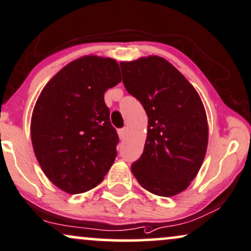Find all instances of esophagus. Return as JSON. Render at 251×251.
<instances>
[{"label":"esophagus","mask_w":251,"mask_h":251,"mask_svg":"<svg viewBox=\"0 0 251 251\" xmlns=\"http://www.w3.org/2000/svg\"><path fill=\"white\" fill-rule=\"evenodd\" d=\"M119 136L121 139H125L126 136V128H123V129H120L119 130Z\"/></svg>","instance_id":"34e87169"}]
</instances>
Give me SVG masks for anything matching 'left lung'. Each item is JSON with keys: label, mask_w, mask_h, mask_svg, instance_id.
<instances>
[{"label": "left lung", "mask_w": 251, "mask_h": 251, "mask_svg": "<svg viewBox=\"0 0 251 251\" xmlns=\"http://www.w3.org/2000/svg\"><path fill=\"white\" fill-rule=\"evenodd\" d=\"M126 91L144 107L148 136L132 174L150 193L177 195L196 177L206 153L209 126L201 97L187 78L160 56L120 63Z\"/></svg>", "instance_id": "1"}]
</instances>
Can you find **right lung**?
<instances>
[{"label": "right lung", "instance_id": "right-lung-1", "mask_svg": "<svg viewBox=\"0 0 251 251\" xmlns=\"http://www.w3.org/2000/svg\"><path fill=\"white\" fill-rule=\"evenodd\" d=\"M120 82L118 62L87 55L62 68L41 91L32 113V145L61 190L89 191L112 167L119 136L103 96Z\"/></svg>", "mask_w": 251, "mask_h": 251}]
</instances>
